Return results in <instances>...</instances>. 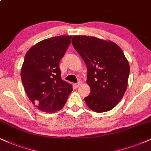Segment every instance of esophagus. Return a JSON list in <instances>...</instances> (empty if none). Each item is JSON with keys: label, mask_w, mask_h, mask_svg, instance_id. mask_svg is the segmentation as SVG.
<instances>
[{"label": "esophagus", "mask_w": 151, "mask_h": 151, "mask_svg": "<svg viewBox=\"0 0 151 151\" xmlns=\"http://www.w3.org/2000/svg\"><path fill=\"white\" fill-rule=\"evenodd\" d=\"M81 85H82V82L80 81V82H78V83H76V84L75 85H76V87H78L81 86Z\"/></svg>", "instance_id": "obj_1"}]
</instances>
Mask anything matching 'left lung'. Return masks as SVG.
Segmentation results:
<instances>
[{
    "mask_svg": "<svg viewBox=\"0 0 151 151\" xmlns=\"http://www.w3.org/2000/svg\"><path fill=\"white\" fill-rule=\"evenodd\" d=\"M72 44L87 67V106L96 113L111 111L127 87L130 68L123 52L115 42L93 36H73Z\"/></svg>",
    "mask_w": 151,
    "mask_h": 151,
    "instance_id": "left-lung-1",
    "label": "left lung"
}]
</instances>
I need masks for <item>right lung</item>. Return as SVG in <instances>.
Here are the masks:
<instances>
[{
    "label": "right lung",
    "instance_id": "1",
    "mask_svg": "<svg viewBox=\"0 0 151 151\" xmlns=\"http://www.w3.org/2000/svg\"><path fill=\"white\" fill-rule=\"evenodd\" d=\"M71 36L45 39L26 53L21 78L30 101L37 109L55 113L64 107L72 85L63 81L59 61L71 42Z\"/></svg>",
    "mask_w": 151,
    "mask_h": 151
}]
</instances>
